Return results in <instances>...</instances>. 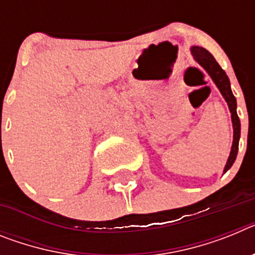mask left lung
Returning <instances> with one entry per match:
<instances>
[{
    "mask_svg": "<svg viewBox=\"0 0 255 255\" xmlns=\"http://www.w3.org/2000/svg\"><path fill=\"white\" fill-rule=\"evenodd\" d=\"M191 55L194 57V60L197 61L200 66L203 67L207 71L211 79L213 80V83L216 84V87L218 88V91L221 92L222 97L225 98V101L227 102L229 106V110L231 112V121H233V129H234V140H233V147H231V152H230L229 158H227L226 166L224 168V172L229 171L231 168V166L234 164L236 159V155H238V149H239V140H240V120H239V116L236 114V98L234 97L233 91H231V85H230V80L227 78L226 73H225L222 67L218 65L217 61L215 60V57L207 51L206 48L199 46H193L190 48Z\"/></svg>",
    "mask_w": 255,
    "mask_h": 255,
    "instance_id": "left-lung-1",
    "label": "left lung"
}]
</instances>
